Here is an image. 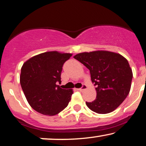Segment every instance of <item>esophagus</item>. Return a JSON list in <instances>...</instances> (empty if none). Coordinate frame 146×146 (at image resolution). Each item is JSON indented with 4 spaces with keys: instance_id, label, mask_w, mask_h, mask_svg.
<instances>
[{
    "instance_id": "1",
    "label": "esophagus",
    "mask_w": 146,
    "mask_h": 146,
    "mask_svg": "<svg viewBox=\"0 0 146 146\" xmlns=\"http://www.w3.org/2000/svg\"><path fill=\"white\" fill-rule=\"evenodd\" d=\"M86 89H87V86L86 85H85V84H83V86H82V88H78V90H79V91H84V90H85Z\"/></svg>"
}]
</instances>
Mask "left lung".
Masks as SVG:
<instances>
[{
  "label": "left lung",
  "instance_id": "8db88e82",
  "mask_svg": "<svg viewBox=\"0 0 146 146\" xmlns=\"http://www.w3.org/2000/svg\"><path fill=\"white\" fill-rule=\"evenodd\" d=\"M74 58L89 70L92 82L96 86V99L86 102L87 107L99 114L115 110L131 89L133 73L126 58L104 50L80 53Z\"/></svg>",
  "mask_w": 146,
  "mask_h": 146
}]
</instances>
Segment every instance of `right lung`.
<instances>
[{"label":"right lung","mask_w":146,"mask_h":146,"mask_svg":"<svg viewBox=\"0 0 146 146\" xmlns=\"http://www.w3.org/2000/svg\"><path fill=\"white\" fill-rule=\"evenodd\" d=\"M72 56L53 51L32 57L23 64L21 86L29 105L37 112L53 116L68 105L72 89H63L56 82H61L62 66Z\"/></svg>","instance_id":"1"}]
</instances>
